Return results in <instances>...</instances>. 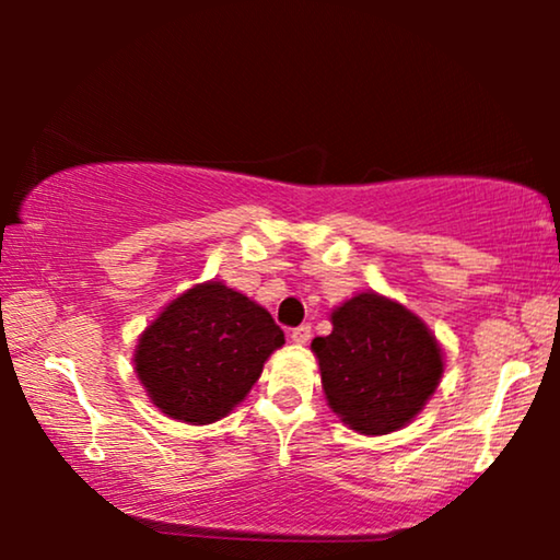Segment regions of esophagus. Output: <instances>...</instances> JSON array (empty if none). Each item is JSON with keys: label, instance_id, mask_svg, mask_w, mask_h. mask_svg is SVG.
Wrapping results in <instances>:
<instances>
[{"label": "esophagus", "instance_id": "obj_1", "mask_svg": "<svg viewBox=\"0 0 560 560\" xmlns=\"http://www.w3.org/2000/svg\"><path fill=\"white\" fill-rule=\"evenodd\" d=\"M290 339H293L295 343H308L311 341V326L303 324V326L293 328V331H290Z\"/></svg>", "mask_w": 560, "mask_h": 560}]
</instances>
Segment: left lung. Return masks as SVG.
Wrapping results in <instances>:
<instances>
[{"mask_svg": "<svg viewBox=\"0 0 560 560\" xmlns=\"http://www.w3.org/2000/svg\"><path fill=\"white\" fill-rule=\"evenodd\" d=\"M334 331L311 343L331 410L351 431H400L443 374V351L423 320L380 293H357L331 313Z\"/></svg>", "mask_w": 560, "mask_h": 560, "instance_id": "8db88e82", "label": "left lung"}]
</instances>
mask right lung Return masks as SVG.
Segmentation results:
<instances>
[{"mask_svg":"<svg viewBox=\"0 0 560 560\" xmlns=\"http://www.w3.org/2000/svg\"><path fill=\"white\" fill-rule=\"evenodd\" d=\"M285 334L262 305L209 280L180 293L144 328L135 372L167 418L206 425L240 405Z\"/></svg>","mask_w":560,"mask_h":560,"instance_id":"obj_1","label":"right lung"}]
</instances>
